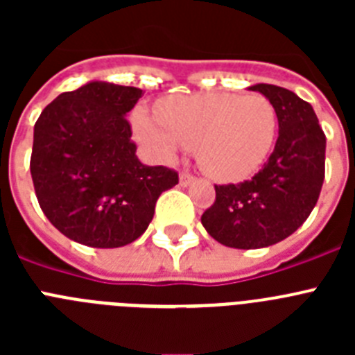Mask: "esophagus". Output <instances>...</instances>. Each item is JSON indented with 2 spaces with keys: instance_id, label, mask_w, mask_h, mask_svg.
Returning <instances> with one entry per match:
<instances>
[{
  "instance_id": "obj_1",
  "label": "esophagus",
  "mask_w": 355,
  "mask_h": 355,
  "mask_svg": "<svg viewBox=\"0 0 355 355\" xmlns=\"http://www.w3.org/2000/svg\"><path fill=\"white\" fill-rule=\"evenodd\" d=\"M193 180H196V178H193L190 172H181V174H180V184H181V187H188V184L192 183Z\"/></svg>"
}]
</instances>
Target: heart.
Masks as SVG:
<instances>
[{
  "instance_id": "b5f03b06",
  "label": "heart",
  "mask_w": 355,
  "mask_h": 355,
  "mask_svg": "<svg viewBox=\"0 0 355 355\" xmlns=\"http://www.w3.org/2000/svg\"><path fill=\"white\" fill-rule=\"evenodd\" d=\"M156 117L139 110L133 130L163 158L196 149L200 168L216 181L247 180L268 159L277 139L275 106L261 94H199L167 97Z\"/></svg>"
}]
</instances>
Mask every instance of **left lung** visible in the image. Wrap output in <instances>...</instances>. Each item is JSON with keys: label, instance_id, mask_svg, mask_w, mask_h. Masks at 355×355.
Listing matches in <instances>:
<instances>
[{"label": "left lung", "instance_id": "left-lung-1", "mask_svg": "<svg viewBox=\"0 0 355 355\" xmlns=\"http://www.w3.org/2000/svg\"><path fill=\"white\" fill-rule=\"evenodd\" d=\"M250 90L275 106L274 153L252 180L215 184V202L200 216L209 236L233 249H261L293 234L311 215L325 178V135L313 106L277 85Z\"/></svg>", "mask_w": 355, "mask_h": 355}]
</instances>
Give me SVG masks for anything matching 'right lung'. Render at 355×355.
<instances>
[{"label": "right lung", "mask_w": 355, "mask_h": 355, "mask_svg": "<svg viewBox=\"0 0 355 355\" xmlns=\"http://www.w3.org/2000/svg\"><path fill=\"white\" fill-rule=\"evenodd\" d=\"M142 90L90 81L42 110L30 172L40 209L62 234L97 249L146 233L162 192L180 183L168 167L139 162L126 114Z\"/></svg>", "instance_id": "right-lung-1"}]
</instances>
